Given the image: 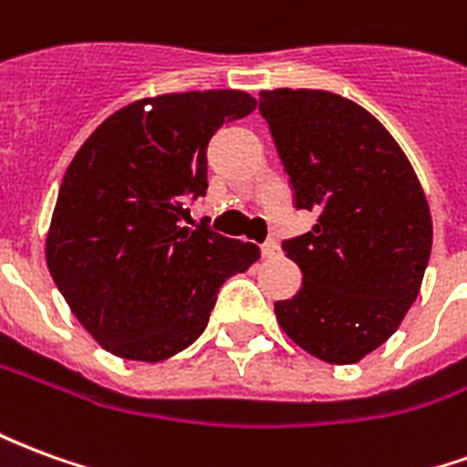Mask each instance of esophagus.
I'll return each instance as SVG.
<instances>
[{"instance_id":"obj_1","label":"esophagus","mask_w":467,"mask_h":467,"mask_svg":"<svg viewBox=\"0 0 467 467\" xmlns=\"http://www.w3.org/2000/svg\"><path fill=\"white\" fill-rule=\"evenodd\" d=\"M277 250H280V247H277V243H275V240H267V243L260 247L263 257H275V254H277Z\"/></svg>"}]
</instances>
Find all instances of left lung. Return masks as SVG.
<instances>
[{
  "mask_svg": "<svg viewBox=\"0 0 467 467\" xmlns=\"http://www.w3.org/2000/svg\"><path fill=\"white\" fill-rule=\"evenodd\" d=\"M260 115L295 190L317 214L285 240L303 287L275 303L287 337L315 358L350 365L380 348L420 293L432 220L420 180L375 117L323 89H265Z\"/></svg>",
  "mask_w": 467,
  "mask_h": 467,
  "instance_id": "obj_1",
  "label": "left lung"
}]
</instances>
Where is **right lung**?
I'll use <instances>...</instances> for the list:
<instances>
[{
	"label": "right lung",
	"instance_id": "obj_1",
	"mask_svg": "<svg viewBox=\"0 0 467 467\" xmlns=\"http://www.w3.org/2000/svg\"><path fill=\"white\" fill-rule=\"evenodd\" d=\"M254 105L240 89L137 99L67 167L47 267L107 352L142 362L177 355L204 333L224 280L260 257L257 244L180 224L184 202L207 192V142Z\"/></svg>",
	"mask_w": 467,
	"mask_h": 467
}]
</instances>
